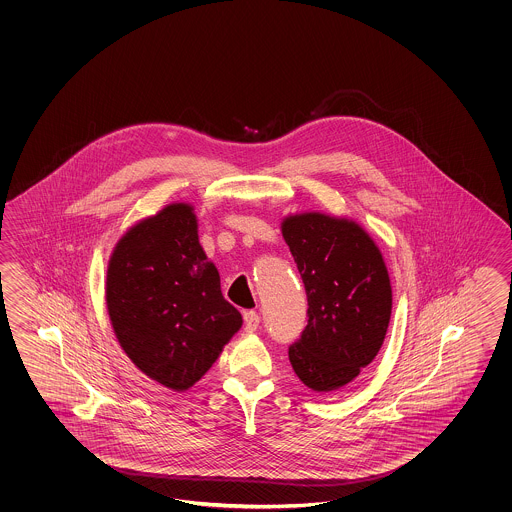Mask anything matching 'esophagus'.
<instances>
[{"label": "esophagus", "instance_id": "obj_1", "mask_svg": "<svg viewBox=\"0 0 512 512\" xmlns=\"http://www.w3.org/2000/svg\"><path fill=\"white\" fill-rule=\"evenodd\" d=\"M261 324V316L255 311L244 312V331L253 333L257 331V327Z\"/></svg>", "mask_w": 512, "mask_h": 512}]
</instances>
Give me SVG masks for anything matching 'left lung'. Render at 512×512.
Wrapping results in <instances>:
<instances>
[{"label":"left lung","mask_w":512,"mask_h":512,"mask_svg":"<svg viewBox=\"0 0 512 512\" xmlns=\"http://www.w3.org/2000/svg\"><path fill=\"white\" fill-rule=\"evenodd\" d=\"M281 233L307 292V327L288 348L305 387L329 394L374 361L387 335L392 287L374 238L324 212L285 216Z\"/></svg>","instance_id":"8db88e82"}]
</instances>
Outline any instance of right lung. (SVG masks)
Returning <instances> with one entry per match:
<instances>
[{
  "instance_id": "1",
  "label": "right lung",
  "mask_w": 512,
  "mask_h": 512,
  "mask_svg": "<svg viewBox=\"0 0 512 512\" xmlns=\"http://www.w3.org/2000/svg\"><path fill=\"white\" fill-rule=\"evenodd\" d=\"M105 301L125 355L175 392L198 383L242 327L190 203H170L127 229L109 259Z\"/></svg>"
}]
</instances>
